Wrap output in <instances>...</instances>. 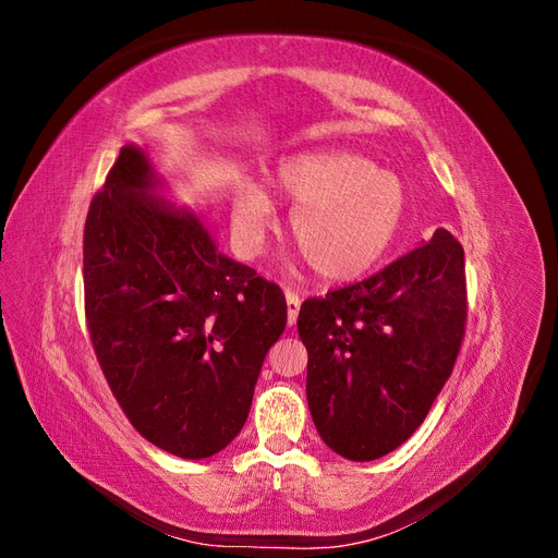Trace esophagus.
Instances as JSON below:
<instances>
[{
  "label": "esophagus",
  "instance_id": "34e87169",
  "mask_svg": "<svg viewBox=\"0 0 558 558\" xmlns=\"http://www.w3.org/2000/svg\"><path fill=\"white\" fill-rule=\"evenodd\" d=\"M286 307H289V326H295L300 312V295L295 291H286Z\"/></svg>",
  "mask_w": 558,
  "mask_h": 558
}]
</instances>
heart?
<instances>
[{"instance_id":"1","label":"heart","mask_w":558,"mask_h":558,"mask_svg":"<svg viewBox=\"0 0 558 558\" xmlns=\"http://www.w3.org/2000/svg\"><path fill=\"white\" fill-rule=\"evenodd\" d=\"M275 185L289 202L291 240L312 272L344 283L373 269L393 246L408 214L402 181L353 150H310L277 167ZM272 197L258 183L232 185V228L256 251L272 221Z\"/></svg>"}]
</instances>
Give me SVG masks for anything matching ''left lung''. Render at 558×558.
I'll return each mask as SVG.
<instances>
[{"mask_svg":"<svg viewBox=\"0 0 558 558\" xmlns=\"http://www.w3.org/2000/svg\"><path fill=\"white\" fill-rule=\"evenodd\" d=\"M465 320L463 246L445 228L377 275L302 302L320 440L349 461L408 442L451 375Z\"/></svg>","mask_w":558,"mask_h":558,"instance_id":"8db88e82","label":"left lung"}]
</instances>
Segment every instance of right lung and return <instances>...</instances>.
Listing matches in <instances>:
<instances>
[{
    "label": "right lung",
    "instance_id": "add662e5",
    "mask_svg": "<svg viewBox=\"0 0 558 558\" xmlns=\"http://www.w3.org/2000/svg\"><path fill=\"white\" fill-rule=\"evenodd\" d=\"M160 185L130 144L90 202L88 332L137 433L179 459H207L244 426L263 361L286 328V298L223 256L193 211L165 205Z\"/></svg>",
    "mask_w": 558,
    "mask_h": 558
}]
</instances>
